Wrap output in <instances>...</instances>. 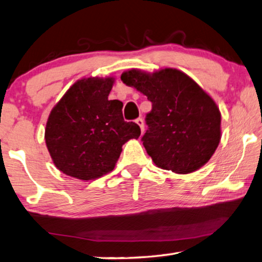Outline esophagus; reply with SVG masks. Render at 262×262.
<instances>
[{"mask_svg":"<svg viewBox=\"0 0 262 262\" xmlns=\"http://www.w3.org/2000/svg\"><path fill=\"white\" fill-rule=\"evenodd\" d=\"M135 122L137 123V125L140 126V128H141V132L143 133V130H144V121H143V119L142 118H139V119H136L135 120Z\"/></svg>","mask_w":262,"mask_h":262,"instance_id":"1","label":"esophagus"}]
</instances>
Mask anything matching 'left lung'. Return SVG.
<instances>
[{"label": "left lung", "instance_id": "obj_1", "mask_svg": "<svg viewBox=\"0 0 262 262\" xmlns=\"http://www.w3.org/2000/svg\"><path fill=\"white\" fill-rule=\"evenodd\" d=\"M121 81L151 101L142 142L158 167L186 174L209 161L221 140V113L192 78L172 68L154 74L130 69Z\"/></svg>", "mask_w": 262, "mask_h": 262}]
</instances>
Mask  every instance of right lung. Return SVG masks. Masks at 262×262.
Returning <instances> with one entry per match:
<instances>
[{"mask_svg": "<svg viewBox=\"0 0 262 262\" xmlns=\"http://www.w3.org/2000/svg\"><path fill=\"white\" fill-rule=\"evenodd\" d=\"M113 83V77L79 79L51 111L46 145L64 174L94 180L108 173L122 144L141 135L139 125L123 120L121 101L108 100Z\"/></svg>", "mask_w": 262, "mask_h": 262, "instance_id": "obj_1", "label": "right lung"}]
</instances>
